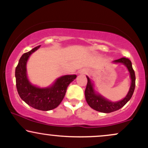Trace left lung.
Returning <instances> with one entry per match:
<instances>
[{"mask_svg": "<svg viewBox=\"0 0 148 148\" xmlns=\"http://www.w3.org/2000/svg\"><path fill=\"white\" fill-rule=\"evenodd\" d=\"M113 62H115V63H123L125 64L127 68L128 69L129 72L130 73V77L131 80H132L131 86L127 96L123 99L118 101H115V102H112V101L105 99L99 94H97L95 91L94 90L93 84L91 83L90 79H89L88 76H87L88 83L86 90H85V97H86V101L92 108H93L97 111L101 112V113H111V112L118 111L120 108H121L130 101L134 93V89H135V72H134L133 67H132V62L130 59L127 58H122L114 60Z\"/></svg>", "mask_w": 148, "mask_h": 148, "instance_id": "1", "label": "left lung"}]
</instances>
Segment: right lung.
<instances>
[{
    "label": "right lung",
    "instance_id": "obj_1",
    "mask_svg": "<svg viewBox=\"0 0 148 148\" xmlns=\"http://www.w3.org/2000/svg\"><path fill=\"white\" fill-rule=\"evenodd\" d=\"M40 46L25 53L19 59L15 70L16 86L20 97L27 104L41 111H50L58 106L65 95L67 88L76 75H65L58 78L51 86L40 88L31 84L26 74V63L30 56Z\"/></svg>",
    "mask_w": 148,
    "mask_h": 148
}]
</instances>
